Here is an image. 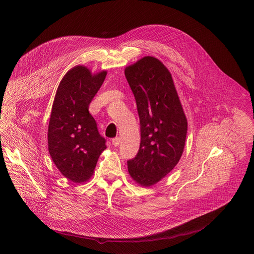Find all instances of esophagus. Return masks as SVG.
I'll list each match as a JSON object with an SVG mask.
<instances>
[{
  "label": "esophagus",
  "mask_w": 254,
  "mask_h": 254,
  "mask_svg": "<svg viewBox=\"0 0 254 254\" xmlns=\"http://www.w3.org/2000/svg\"><path fill=\"white\" fill-rule=\"evenodd\" d=\"M112 142H113V144H114L115 147H119V146H120V142H121V140H120V138H119V137H115V138H113Z\"/></svg>",
  "instance_id": "obj_1"
}]
</instances>
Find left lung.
I'll list each match as a JSON object with an SVG mask.
<instances>
[{
	"label": "left lung",
	"mask_w": 254,
	"mask_h": 254,
	"mask_svg": "<svg viewBox=\"0 0 254 254\" xmlns=\"http://www.w3.org/2000/svg\"><path fill=\"white\" fill-rule=\"evenodd\" d=\"M125 75L134 95L140 144L127 161L129 176L142 187L165 178L182 157L188 123L172 74L157 58L144 56L127 66Z\"/></svg>",
	"instance_id": "obj_1"
}]
</instances>
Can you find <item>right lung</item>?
<instances>
[{"label":"right lung","mask_w":254,"mask_h":254,"mask_svg":"<svg viewBox=\"0 0 254 254\" xmlns=\"http://www.w3.org/2000/svg\"><path fill=\"white\" fill-rule=\"evenodd\" d=\"M107 72L77 65L64 75L57 88L48 126V150L60 173L74 183L93 175L100 154L106 149L95 120L88 112L92 98Z\"/></svg>","instance_id":"right-lung-1"}]
</instances>
